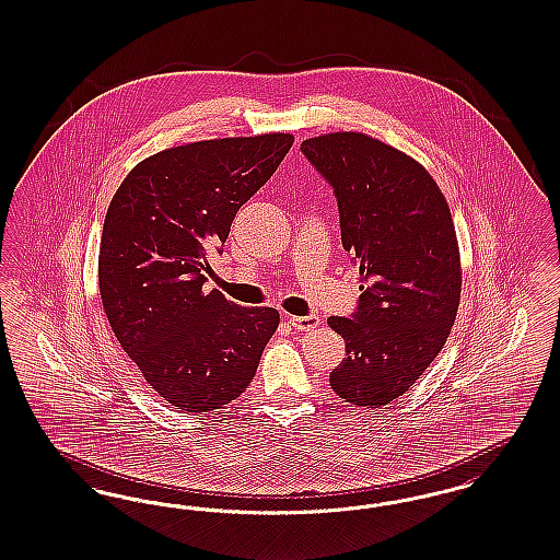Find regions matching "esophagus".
<instances>
[{"label": "esophagus", "instance_id": "esophagus-1", "mask_svg": "<svg viewBox=\"0 0 560 560\" xmlns=\"http://www.w3.org/2000/svg\"><path fill=\"white\" fill-rule=\"evenodd\" d=\"M288 323L295 328V330H312L316 328L320 320L316 314H307V316H288Z\"/></svg>", "mask_w": 560, "mask_h": 560}]
</instances>
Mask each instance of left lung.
<instances>
[{"mask_svg": "<svg viewBox=\"0 0 560 560\" xmlns=\"http://www.w3.org/2000/svg\"><path fill=\"white\" fill-rule=\"evenodd\" d=\"M300 150L332 187L342 248L361 275L355 312L328 318L347 345L330 386L357 407L390 405L456 320L462 277L450 207L419 162L372 137L330 133Z\"/></svg>", "mask_w": 560, "mask_h": 560, "instance_id": "obj_1", "label": "left lung"}]
</instances>
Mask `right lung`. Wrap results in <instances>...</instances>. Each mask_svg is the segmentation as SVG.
Listing matches in <instances>:
<instances>
[{"label": "right lung", "mask_w": 560, "mask_h": 560, "mask_svg": "<svg viewBox=\"0 0 560 560\" xmlns=\"http://www.w3.org/2000/svg\"><path fill=\"white\" fill-rule=\"evenodd\" d=\"M293 137L197 141L139 162L102 228L106 318L148 384L187 412L221 408L248 388L279 326L275 307L207 291V256L223 253L237 209L279 168Z\"/></svg>", "instance_id": "add662e5"}]
</instances>
